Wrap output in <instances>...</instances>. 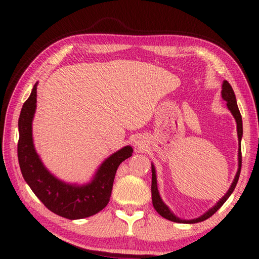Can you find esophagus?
<instances>
[{
    "instance_id": "obj_1",
    "label": "esophagus",
    "mask_w": 259,
    "mask_h": 259,
    "mask_svg": "<svg viewBox=\"0 0 259 259\" xmlns=\"http://www.w3.org/2000/svg\"><path fill=\"white\" fill-rule=\"evenodd\" d=\"M136 146H138V147H139V146H140V144H136Z\"/></svg>"
}]
</instances>
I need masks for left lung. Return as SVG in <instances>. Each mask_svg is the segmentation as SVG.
Segmentation results:
<instances>
[{
  "mask_svg": "<svg viewBox=\"0 0 259 259\" xmlns=\"http://www.w3.org/2000/svg\"><path fill=\"white\" fill-rule=\"evenodd\" d=\"M222 97L224 100L227 102V107L232 113V115L234 116V119L236 121V129H238V138H239V169L238 172L235 175V178L232 185L230 187V190L227 191L226 194L223 196V198L218 201V202L213 205L211 209H209L207 212H204L202 216H200L199 218H194L191 219V221H185V219H181L178 218L176 214H174L172 211H170V209L166 207V204H164L163 201H162L159 190H157V183H156V174H155V168L154 165L152 164V202H153V207L159 212L162 217L168 219V221H171L175 223H183V224H194V223H199V222H203L205 219H208L209 217H211L212 214L217 211V210L222 207L223 204L226 202V200L230 198V195L233 193L234 188L238 184L239 177H240V171H241V163H242V155H241V138H242V134H243V129H242V117H241V114L239 111L238 105H236V98L234 95V91L232 89L231 84L227 81L223 82V90H222Z\"/></svg>",
  "mask_w": 259,
  "mask_h": 259,
  "instance_id": "obj_1",
  "label": "left lung"
}]
</instances>
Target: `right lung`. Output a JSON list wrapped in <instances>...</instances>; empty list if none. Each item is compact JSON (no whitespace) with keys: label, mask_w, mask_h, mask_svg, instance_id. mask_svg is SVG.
I'll list each match as a JSON object with an SVG mask.
<instances>
[{"label":"right lung","mask_w":259,"mask_h":259,"mask_svg":"<svg viewBox=\"0 0 259 259\" xmlns=\"http://www.w3.org/2000/svg\"><path fill=\"white\" fill-rule=\"evenodd\" d=\"M36 87L21 108L18 129V161L21 174L41 202L58 216L67 219L90 217L106 207L116 170L133 155V147L125 146L113 153L99 166L93 181L84 185L67 184L56 178L37 155L33 144L32 122L36 109Z\"/></svg>","instance_id":"right-lung-1"}]
</instances>
